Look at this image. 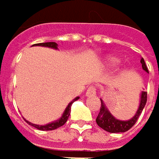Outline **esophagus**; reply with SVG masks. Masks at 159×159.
Instances as JSON below:
<instances>
[{"instance_id":"esophagus-1","label":"esophagus","mask_w":159,"mask_h":159,"mask_svg":"<svg viewBox=\"0 0 159 159\" xmlns=\"http://www.w3.org/2000/svg\"><path fill=\"white\" fill-rule=\"evenodd\" d=\"M95 95H96V88L94 86H89L88 89L86 90L85 96L86 97H93Z\"/></svg>"}]
</instances>
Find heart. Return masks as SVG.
Masks as SVG:
<instances>
[{
  "instance_id": "heart-1",
  "label": "heart",
  "mask_w": 159,
  "mask_h": 159,
  "mask_svg": "<svg viewBox=\"0 0 159 159\" xmlns=\"http://www.w3.org/2000/svg\"><path fill=\"white\" fill-rule=\"evenodd\" d=\"M107 61H108V62L110 64H114V63H116L118 61V59H116L114 57H110L109 59H107Z\"/></svg>"
}]
</instances>
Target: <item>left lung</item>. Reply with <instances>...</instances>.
Listing matches in <instances>:
<instances>
[{
    "label": "left lung",
    "instance_id": "1",
    "mask_svg": "<svg viewBox=\"0 0 159 159\" xmlns=\"http://www.w3.org/2000/svg\"><path fill=\"white\" fill-rule=\"evenodd\" d=\"M141 63H142V68H143V71L148 73V69L145 65V62H144L143 58H141ZM146 100H147V93L144 91H142L141 96H140L139 107L135 112L134 116L130 120H120L116 119L111 114L110 111L108 110L107 106L105 105L104 101L100 98L101 107H100V111H99V113L96 119V121L100 128H102L103 130H105L109 133H124V132H127L135 124L136 120H138L139 116L141 115L143 108L145 106Z\"/></svg>",
    "mask_w": 159,
    "mask_h": 159
}]
</instances>
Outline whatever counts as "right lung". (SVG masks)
<instances>
[{"instance_id": "obj_1", "label": "right lung", "mask_w": 159, "mask_h": 159, "mask_svg": "<svg viewBox=\"0 0 159 159\" xmlns=\"http://www.w3.org/2000/svg\"><path fill=\"white\" fill-rule=\"evenodd\" d=\"M33 46H41V47H47V48H54V49H58V44H57L56 42L38 43V44H35V45H33ZM77 99H79V97H76L75 98H74V99H73L69 104H68V106L66 107L65 111H63V113H62L61 117L59 120H55V121H52V122L48 123V124H45V125H39V124L31 123L30 121L26 120L25 119V120L29 125H31V126H33V127L37 128L38 130H41V131H52V130H55V129H57V128H59V127L62 126V125L67 121V120H68V118H69V116H70V113H71V107H72V104H73L75 101H76Z\"/></svg>"}]
</instances>
